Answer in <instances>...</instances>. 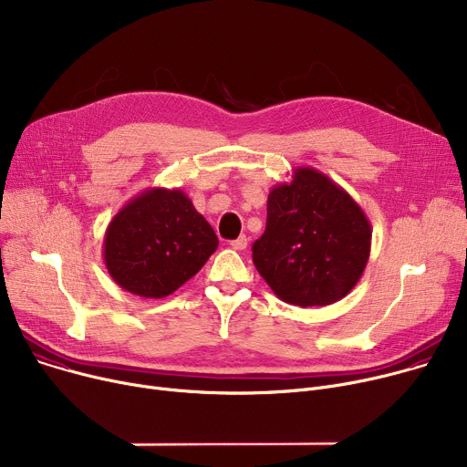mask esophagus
Masks as SVG:
<instances>
[{
  "mask_svg": "<svg viewBox=\"0 0 467 467\" xmlns=\"http://www.w3.org/2000/svg\"><path fill=\"white\" fill-rule=\"evenodd\" d=\"M230 244H232V248H235V250H244L246 244H248V239H246V235H241V237L234 239Z\"/></svg>",
  "mask_w": 467,
  "mask_h": 467,
  "instance_id": "1",
  "label": "esophagus"
}]
</instances>
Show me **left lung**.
Segmentation results:
<instances>
[{
    "label": "left lung",
    "mask_w": 467,
    "mask_h": 467,
    "mask_svg": "<svg viewBox=\"0 0 467 467\" xmlns=\"http://www.w3.org/2000/svg\"><path fill=\"white\" fill-rule=\"evenodd\" d=\"M372 226L340 185L310 166L294 170L267 198V224L253 244L258 273L296 306H326L348 296L370 256Z\"/></svg>",
    "instance_id": "left-lung-1"
}]
</instances>
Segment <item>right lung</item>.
Listing matches in <instances>:
<instances>
[{
  "label": "right lung",
  "mask_w": 467,
  "mask_h": 467,
  "mask_svg": "<svg viewBox=\"0 0 467 467\" xmlns=\"http://www.w3.org/2000/svg\"><path fill=\"white\" fill-rule=\"evenodd\" d=\"M219 239L182 189H148L127 202L106 228L102 256L123 290L162 299L192 278Z\"/></svg>",
  "instance_id": "obj_1"
}]
</instances>
